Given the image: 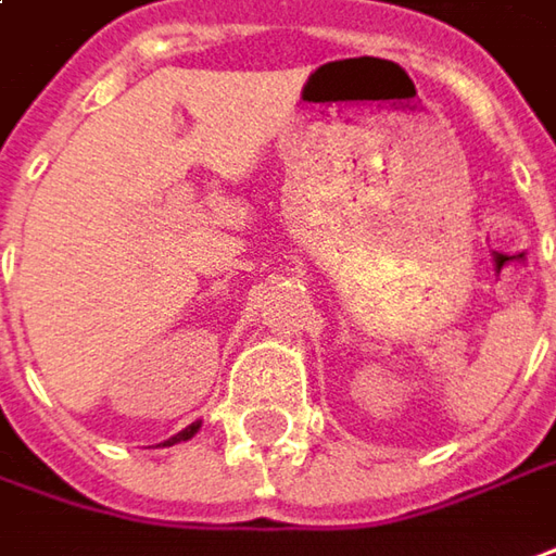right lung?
<instances>
[{"label": "right lung", "instance_id": "add662e5", "mask_svg": "<svg viewBox=\"0 0 556 556\" xmlns=\"http://www.w3.org/2000/svg\"><path fill=\"white\" fill-rule=\"evenodd\" d=\"M195 432H199V422H192V426H186V429H182V432H177V435H174V439H167V442H164V445H177V442H186V439H192V435H195Z\"/></svg>", "mask_w": 556, "mask_h": 556}]
</instances>
